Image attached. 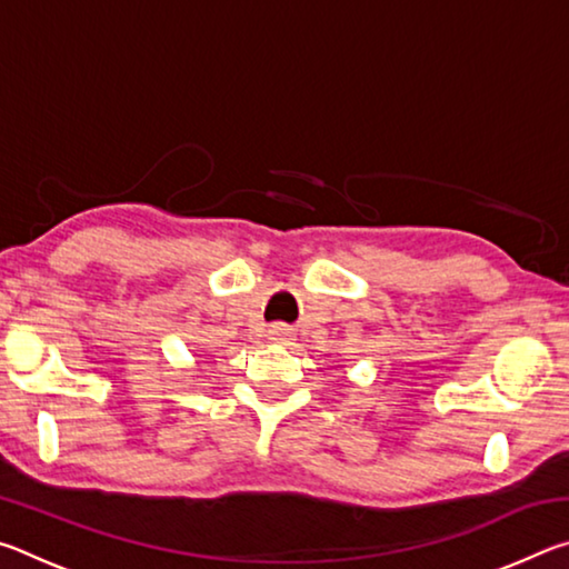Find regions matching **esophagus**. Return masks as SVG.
Listing matches in <instances>:
<instances>
[{
  "instance_id": "esophagus-1",
  "label": "esophagus",
  "mask_w": 569,
  "mask_h": 569,
  "mask_svg": "<svg viewBox=\"0 0 569 569\" xmlns=\"http://www.w3.org/2000/svg\"><path fill=\"white\" fill-rule=\"evenodd\" d=\"M268 336H271V341H276V343H286L288 341V329L286 326H271V331H268Z\"/></svg>"
}]
</instances>
